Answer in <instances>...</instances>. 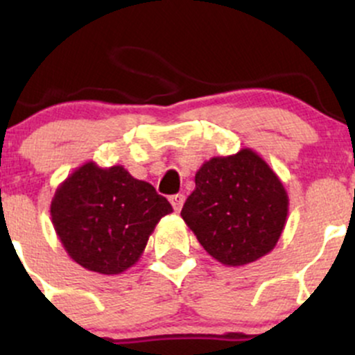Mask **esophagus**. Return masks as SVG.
Masks as SVG:
<instances>
[{"instance_id":"obj_1","label":"esophagus","mask_w":355,"mask_h":355,"mask_svg":"<svg viewBox=\"0 0 355 355\" xmlns=\"http://www.w3.org/2000/svg\"><path fill=\"white\" fill-rule=\"evenodd\" d=\"M183 202H185V197H183L182 193L172 195V197H170V203H172V207H173L175 211H180L182 210Z\"/></svg>"}]
</instances>
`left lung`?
Wrapping results in <instances>:
<instances>
[{"instance_id": "8db88e82", "label": "left lung", "mask_w": 355, "mask_h": 355, "mask_svg": "<svg viewBox=\"0 0 355 355\" xmlns=\"http://www.w3.org/2000/svg\"><path fill=\"white\" fill-rule=\"evenodd\" d=\"M287 214L282 182L252 148L205 162L182 209L207 254L227 267L247 266L274 250Z\"/></svg>"}]
</instances>
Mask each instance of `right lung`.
I'll use <instances>...</instances> for the list:
<instances>
[{
    "label": "right lung",
    "mask_w": 355,
    "mask_h": 355,
    "mask_svg": "<svg viewBox=\"0 0 355 355\" xmlns=\"http://www.w3.org/2000/svg\"><path fill=\"white\" fill-rule=\"evenodd\" d=\"M168 200L121 165L78 166L55 191L50 214L68 255L87 270L116 275L135 266Z\"/></svg>",
    "instance_id": "1"
}]
</instances>
